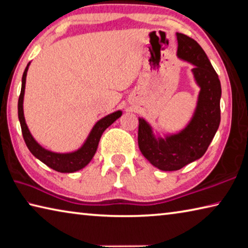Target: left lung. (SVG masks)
<instances>
[{
    "label": "left lung",
    "instance_id": "1",
    "mask_svg": "<svg viewBox=\"0 0 248 248\" xmlns=\"http://www.w3.org/2000/svg\"><path fill=\"white\" fill-rule=\"evenodd\" d=\"M176 37L177 56L194 65L192 72L201 91L192 119L179 133L155 136L148 122L138 119V146L141 154L162 171L180 170L202 158L218 131L221 119V84L209 59L194 39L179 32Z\"/></svg>",
    "mask_w": 248,
    "mask_h": 248
}]
</instances>
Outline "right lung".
I'll return each mask as SVG.
<instances>
[{
	"instance_id": "add662e5",
	"label": "right lung",
	"mask_w": 248,
	"mask_h": 248,
	"mask_svg": "<svg viewBox=\"0 0 248 248\" xmlns=\"http://www.w3.org/2000/svg\"><path fill=\"white\" fill-rule=\"evenodd\" d=\"M30 63L27 64V67L25 68V72L23 74V79H21V90L20 95L18 99V119L20 122V127L21 133H23L24 140L27 145L28 149L30 150L34 157L40 160L53 170L61 172V173H73L76 171L81 170L82 168H85L88 164L91 159L93 158V155L97 151L99 140L101 138L102 133L110 126L111 124L119 119L122 115V111H115L108 114L107 116L102 117L101 120H99L97 123L94 124V126L91 129L88 137L85 140L84 144L75 151L72 153H53V151L47 150L46 148L38 144L37 140L32 137L31 133H30L29 128L26 124L25 116H24V94H25V86H26V76H27L28 67Z\"/></svg>"
}]
</instances>
